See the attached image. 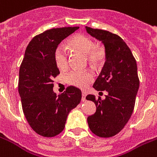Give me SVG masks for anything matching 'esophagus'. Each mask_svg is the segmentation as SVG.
I'll return each mask as SVG.
<instances>
[{"instance_id":"34e87169","label":"esophagus","mask_w":157,"mask_h":157,"mask_svg":"<svg viewBox=\"0 0 157 157\" xmlns=\"http://www.w3.org/2000/svg\"><path fill=\"white\" fill-rule=\"evenodd\" d=\"M86 95H87V94H86V93H85V92H82V99H81V100H82V101H86V99H85V97H86Z\"/></svg>"}]
</instances>
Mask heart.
Instances as JSON below:
<instances>
[{
  "label": "heart",
  "mask_w": 157,
  "mask_h": 157,
  "mask_svg": "<svg viewBox=\"0 0 157 157\" xmlns=\"http://www.w3.org/2000/svg\"><path fill=\"white\" fill-rule=\"evenodd\" d=\"M69 45L76 51L87 55L90 63L97 64L103 59L104 52L96 47L94 39L85 34H76L70 39ZM55 62L59 69L65 70L68 66V58L64 47L59 46L55 52ZM94 80V74L92 71L72 70L65 76V81L70 85L85 89Z\"/></svg>",
  "instance_id": "1"
}]
</instances>
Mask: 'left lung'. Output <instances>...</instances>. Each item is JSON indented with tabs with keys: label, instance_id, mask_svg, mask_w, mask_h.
<instances>
[{
	"label": "left lung",
	"instance_id": "obj_1",
	"mask_svg": "<svg viewBox=\"0 0 157 157\" xmlns=\"http://www.w3.org/2000/svg\"><path fill=\"white\" fill-rule=\"evenodd\" d=\"M86 31L105 47V62L94 88L108 92L104 100L91 94L86 97L97 106L95 114L88 117V124L94 135L109 138L123 130L134 110L140 86L137 64L132 51L121 37L89 26Z\"/></svg>",
	"mask_w": 157,
	"mask_h": 157
}]
</instances>
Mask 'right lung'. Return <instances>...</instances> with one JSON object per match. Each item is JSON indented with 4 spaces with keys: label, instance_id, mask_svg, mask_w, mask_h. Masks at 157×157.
I'll return each mask as SVG.
<instances>
[{
    "label": "right lung",
    "instance_id": "1",
    "mask_svg": "<svg viewBox=\"0 0 157 157\" xmlns=\"http://www.w3.org/2000/svg\"><path fill=\"white\" fill-rule=\"evenodd\" d=\"M78 26L53 28L34 36L28 44L19 70L18 92L28 123L43 137H54L63 132L66 119L81 102V91L68 86L56 96L53 79L59 74L55 52L60 42Z\"/></svg>",
    "mask_w": 157,
    "mask_h": 157
}]
</instances>
